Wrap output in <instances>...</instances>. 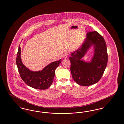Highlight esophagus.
Returning a JSON list of instances; mask_svg holds the SVG:
<instances>
[{
    "label": "esophagus",
    "instance_id": "esophagus-1",
    "mask_svg": "<svg viewBox=\"0 0 124 124\" xmlns=\"http://www.w3.org/2000/svg\"><path fill=\"white\" fill-rule=\"evenodd\" d=\"M68 56H69V53L68 52H66L63 55V58L64 59H66L68 58Z\"/></svg>",
    "mask_w": 124,
    "mask_h": 124
}]
</instances>
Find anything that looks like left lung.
Instances as JSON below:
<instances>
[{"label": "left lung", "mask_w": 124, "mask_h": 124, "mask_svg": "<svg viewBox=\"0 0 124 124\" xmlns=\"http://www.w3.org/2000/svg\"><path fill=\"white\" fill-rule=\"evenodd\" d=\"M94 45V54L90 62L81 60L92 45ZM107 45L103 37L94 31L88 32L84 43L69 58L73 79L80 85L89 86L97 83L104 73L108 63Z\"/></svg>", "instance_id": "8db88e82"}]
</instances>
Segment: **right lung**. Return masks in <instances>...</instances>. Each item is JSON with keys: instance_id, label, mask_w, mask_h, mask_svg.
<instances>
[{"instance_id": "right-lung-1", "label": "right lung", "mask_w": 124, "mask_h": 124, "mask_svg": "<svg viewBox=\"0 0 124 124\" xmlns=\"http://www.w3.org/2000/svg\"><path fill=\"white\" fill-rule=\"evenodd\" d=\"M21 48L19 46L16 58V64L20 77L25 84L35 89H47L54 79L55 71L61 62V60L56 61L38 71H32L26 68L21 59Z\"/></svg>"}]
</instances>
